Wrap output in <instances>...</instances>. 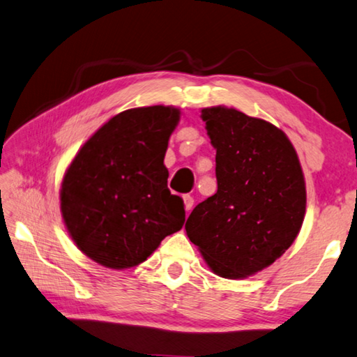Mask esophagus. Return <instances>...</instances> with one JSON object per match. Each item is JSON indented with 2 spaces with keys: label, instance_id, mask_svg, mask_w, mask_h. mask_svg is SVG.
Listing matches in <instances>:
<instances>
[{
  "label": "esophagus",
  "instance_id": "1",
  "mask_svg": "<svg viewBox=\"0 0 357 357\" xmlns=\"http://www.w3.org/2000/svg\"><path fill=\"white\" fill-rule=\"evenodd\" d=\"M183 202H185V208H186V211H191L192 205H195V199H192V196H190V195H185V196H183Z\"/></svg>",
  "mask_w": 357,
  "mask_h": 357
}]
</instances>
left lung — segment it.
<instances>
[{"label": "left lung", "instance_id": "obj_1", "mask_svg": "<svg viewBox=\"0 0 357 357\" xmlns=\"http://www.w3.org/2000/svg\"><path fill=\"white\" fill-rule=\"evenodd\" d=\"M216 149L218 191L185 224L210 270L243 279L274 264L301 230L305 183L282 130L226 106L202 109Z\"/></svg>", "mask_w": 357, "mask_h": 357}]
</instances>
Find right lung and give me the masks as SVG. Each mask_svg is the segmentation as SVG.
<instances>
[{
    "label": "right lung",
    "mask_w": 357,
    "mask_h": 357,
    "mask_svg": "<svg viewBox=\"0 0 357 357\" xmlns=\"http://www.w3.org/2000/svg\"><path fill=\"white\" fill-rule=\"evenodd\" d=\"M178 119V108L161 105L119 112L66 171L62 218L75 245L97 264L112 270L139 265L183 227V201L169 191L165 166Z\"/></svg>",
    "instance_id": "add662e5"
}]
</instances>
